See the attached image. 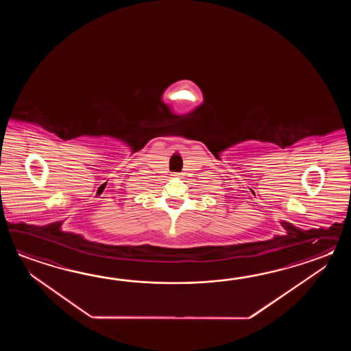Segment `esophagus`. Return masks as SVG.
Masks as SVG:
<instances>
[{"label": "esophagus", "mask_w": 351, "mask_h": 351, "mask_svg": "<svg viewBox=\"0 0 351 351\" xmlns=\"http://www.w3.org/2000/svg\"><path fill=\"white\" fill-rule=\"evenodd\" d=\"M172 176L173 177H182L183 174L182 173H173Z\"/></svg>", "instance_id": "1"}]
</instances>
